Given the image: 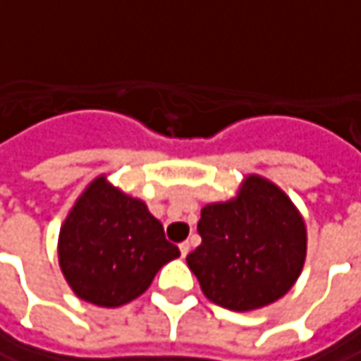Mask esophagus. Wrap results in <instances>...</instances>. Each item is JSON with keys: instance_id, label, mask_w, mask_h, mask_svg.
Listing matches in <instances>:
<instances>
[{"instance_id": "1", "label": "esophagus", "mask_w": 361, "mask_h": 361, "mask_svg": "<svg viewBox=\"0 0 361 361\" xmlns=\"http://www.w3.org/2000/svg\"><path fill=\"white\" fill-rule=\"evenodd\" d=\"M190 248H192V246H190V243H181V244H180V252H181V257H183V259L188 257V252H190Z\"/></svg>"}]
</instances>
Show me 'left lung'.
I'll return each mask as SVG.
<instances>
[{
    "label": "left lung",
    "mask_w": 361,
    "mask_h": 361,
    "mask_svg": "<svg viewBox=\"0 0 361 361\" xmlns=\"http://www.w3.org/2000/svg\"><path fill=\"white\" fill-rule=\"evenodd\" d=\"M202 244L185 260L216 305L250 311L281 299L303 269L305 224L271 181L250 176L236 200L210 204L197 222Z\"/></svg>",
    "instance_id": "1"
}]
</instances>
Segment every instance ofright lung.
Listing matches in <instances>:
<instances>
[{"mask_svg":"<svg viewBox=\"0 0 361 361\" xmlns=\"http://www.w3.org/2000/svg\"><path fill=\"white\" fill-rule=\"evenodd\" d=\"M58 257L80 299L118 307L147 290L165 262L180 257V248L165 240L161 222L141 200L99 178L78 197L60 230Z\"/></svg>","mask_w":361,"mask_h":361,"instance_id":"right-lung-1","label":"right lung"}]
</instances>
